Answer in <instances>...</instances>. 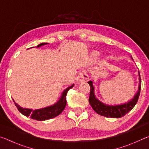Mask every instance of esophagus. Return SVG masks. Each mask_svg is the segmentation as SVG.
<instances>
[{"mask_svg":"<svg viewBox=\"0 0 149 149\" xmlns=\"http://www.w3.org/2000/svg\"><path fill=\"white\" fill-rule=\"evenodd\" d=\"M89 75L85 70L81 71L77 77V81L78 82H86L89 80Z\"/></svg>","mask_w":149,"mask_h":149,"instance_id":"34e87169","label":"esophagus"}]
</instances>
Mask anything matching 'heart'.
<instances>
[{
  "instance_id": "b5f03b06",
  "label": "heart",
  "mask_w": 149,
  "mask_h": 149,
  "mask_svg": "<svg viewBox=\"0 0 149 149\" xmlns=\"http://www.w3.org/2000/svg\"><path fill=\"white\" fill-rule=\"evenodd\" d=\"M98 56V54H97V53H93V56L94 57H97Z\"/></svg>"
}]
</instances>
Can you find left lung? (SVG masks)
<instances>
[{
	"label": "left lung",
	"mask_w": 149,
	"mask_h": 149,
	"mask_svg": "<svg viewBox=\"0 0 149 149\" xmlns=\"http://www.w3.org/2000/svg\"><path fill=\"white\" fill-rule=\"evenodd\" d=\"M139 74V85L138 91L136 93L135 95L133 97L132 100H130L127 102H125L124 104H118V105H107L101 102L99 100H98L95 97L94 92V86L93 85L92 81H89L88 84H89L91 87L90 90V95L89 102L91 106L93 109L98 114L102 116H105L107 118H119L121 117L124 116L127 114L130 110L133 109V108L135 107L137 104V100L140 95L141 87V76Z\"/></svg>",
	"instance_id": "1"
}]
</instances>
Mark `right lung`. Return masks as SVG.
I'll return each instance as SVG.
<instances>
[{
    "instance_id": "obj_1",
    "label": "right lung",
    "mask_w": 149,
    "mask_h": 149,
    "mask_svg": "<svg viewBox=\"0 0 149 149\" xmlns=\"http://www.w3.org/2000/svg\"><path fill=\"white\" fill-rule=\"evenodd\" d=\"M48 43L47 42H42V43L39 44L37 45V47H40L42 46V45H47ZM74 84L71 86L66 88L63 93H62V96L60 97L58 101L55 103L53 105L50 106V107H47L45 108H41V109H36L33 110L29 109V108H22L20 106H19L17 103L14 102V104L17 107V110H18L22 114L28 117L29 116L33 120H36L38 121H45L49 119H52L56 117L62 113L63 110H64L65 105H66V95L67 93L68 90L74 87Z\"/></svg>"
}]
</instances>
